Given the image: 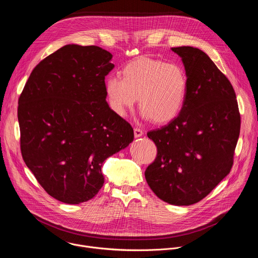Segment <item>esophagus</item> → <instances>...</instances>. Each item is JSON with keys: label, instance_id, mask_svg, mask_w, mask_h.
Masks as SVG:
<instances>
[{"label": "esophagus", "instance_id": "34e87169", "mask_svg": "<svg viewBox=\"0 0 258 258\" xmlns=\"http://www.w3.org/2000/svg\"><path fill=\"white\" fill-rule=\"evenodd\" d=\"M134 134H135V138H140V137H142L144 135L143 131L140 130V128H135L134 130Z\"/></svg>", "mask_w": 258, "mask_h": 258}]
</instances>
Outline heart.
I'll return each mask as SVG.
<instances>
[{
  "label": "heart",
  "mask_w": 258,
  "mask_h": 258,
  "mask_svg": "<svg viewBox=\"0 0 258 258\" xmlns=\"http://www.w3.org/2000/svg\"><path fill=\"white\" fill-rule=\"evenodd\" d=\"M188 89L181 66L151 58L136 59L123 67L121 78L110 76L105 81L109 105L116 114L124 116L139 97L143 118L155 123H167L181 112Z\"/></svg>",
  "instance_id": "heart-1"
}]
</instances>
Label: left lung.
<instances>
[{
  "instance_id": "1",
  "label": "left lung",
  "mask_w": 258,
  "mask_h": 258,
  "mask_svg": "<svg viewBox=\"0 0 258 258\" xmlns=\"http://www.w3.org/2000/svg\"><path fill=\"white\" fill-rule=\"evenodd\" d=\"M171 51L185 67L188 96L173 120L147 134L157 146V157L145 177L159 199L188 206L230 173L241 119L230 81L207 54L189 46Z\"/></svg>"
}]
</instances>
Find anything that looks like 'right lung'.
<instances>
[{
	"mask_svg": "<svg viewBox=\"0 0 258 258\" xmlns=\"http://www.w3.org/2000/svg\"><path fill=\"white\" fill-rule=\"evenodd\" d=\"M111 59L97 46L66 45L34 67L19 98L23 160L63 203L94 198L104 183L103 162L134 141L131 124L106 101Z\"/></svg>",
	"mask_w": 258,
	"mask_h": 258,
	"instance_id": "add662e5",
	"label": "right lung"
}]
</instances>
